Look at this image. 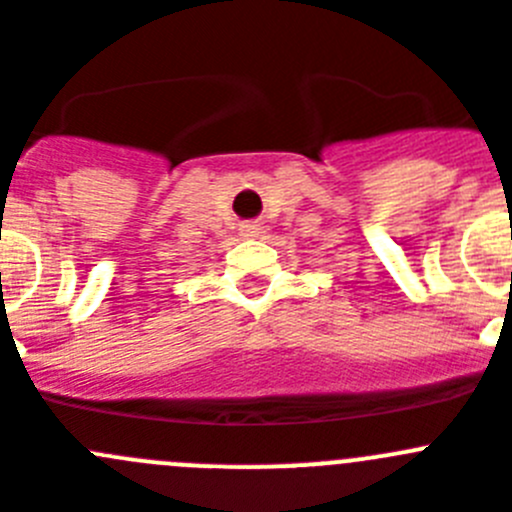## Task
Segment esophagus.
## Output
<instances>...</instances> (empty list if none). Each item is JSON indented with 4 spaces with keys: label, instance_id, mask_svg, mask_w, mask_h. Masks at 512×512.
Wrapping results in <instances>:
<instances>
[{
    "label": "esophagus",
    "instance_id": "34e87169",
    "mask_svg": "<svg viewBox=\"0 0 512 512\" xmlns=\"http://www.w3.org/2000/svg\"><path fill=\"white\" fill-rule=\"evenodd\" d=\"M260 227L257 224H242V237H257Z\"/></svg>",
    "mask_w": 512,
    "mask_h": 512
}]
</instances>
